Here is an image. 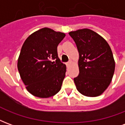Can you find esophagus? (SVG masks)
I'll list each match as a JSON object with an SVG mask.
<instances>
[{
    "instance_id": "obj_1",
    "label": "esophagus",
    "mask_w": 125,
    "mask_h": 125,
    "mask_svg": "<svg viewBox=\"0 0 125 125\" xmlns=\"http://www.w3.org/2000/svg\"><path fill=\"white\" fill-rule=\"evenodd\" d=\"M72 63V61H70V62H68L66 63V65H67V66H70Z\"/></svg>"
}]
</instances>
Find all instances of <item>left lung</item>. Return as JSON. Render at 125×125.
<instances>
[{
  "instance_id": "1",
  "label": "left lung",
  "mask_w": 125,
  "mask_h": 125,
  "mask_svg": "<svg viewBox=\"0 0 125 125\" xmlns=\"http://www.w3.org/2000/svg\"><path fill=\"white\" fill-rule=\"evenodd\" d=\"M79 53V75L73 78L77 90L86 96H98L112 81L115 62L109 45L89 29L71 31Z\"/></svg>"
}]
</instances>
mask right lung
I'll use <instances>...</instances> for the list:
<instances>
[{"instance_id":"obj_1","label":"right lung","mask_w":125,"mask_h":125,"mask_svg":"<svg viewBox=\"0 0 125 125\" xmlns=\"http://www.w3.org/2000/svg\"><path fill=\"white\" fill-rule=\"evenodd\" d=\"M65 36L45 27L32 33L24 42L17 68L26 89L33 96L49 98L61 90L66 65L60 62L57 47Z\"/></svg>"}]
</instances>
